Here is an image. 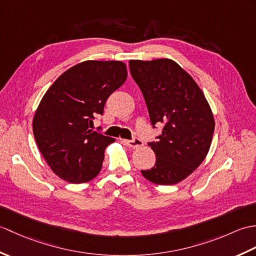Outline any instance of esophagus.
<instances>
[{"instance_id": "34e87169", "label": "esophagus", "mask_w": 256, "mask_h": 256, "mask_svg": "<svg viewBox=\"0 0 256 256\" xmlns=\"http://www.w3.org/2000/svg\"><path fill=\"white\" fill-rule=\"evenodd\" d=\"M125 144L130 146V148H138L143 145V140H140L138 138H134L133 140H125Z\"/></svg>"}]
</instances>
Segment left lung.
I'll use <instances>...</instances> for the list:
<instances>
[{
  "label": "left lung",
  "instance_id": "8db88e82",
  "mask_svg": "<svg viewBox=\"0 0 256 256\" xmlns=\"http://www.w3.org/2000/svg\"><path fill=\"white\" fill-rule=\"evenodd\" d=\"M128 64L152 125H164L156 140L148 143L156 155L155 165L140 172L150 182L175 184L208 154L214 132L211 108L194 80L170 59L130 60Z\"/></svg>",
  "mask_w": 256,
  "mask_h": 256
}]
</instances>
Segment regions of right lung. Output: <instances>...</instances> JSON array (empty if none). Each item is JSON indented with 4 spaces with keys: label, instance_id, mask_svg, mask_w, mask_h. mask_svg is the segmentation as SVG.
Here are the masks:
<instances>
[{
    "label": "right lung",
    "instance_id": "right-lung-1",
    "mask_svg": "<svg viewBox=\"0 0 256 256\" xmlns=\"http://www.w3.org/2000/svg\"><path fill=\"white\" fill-rule=\"evenodd\" d=\"M126 77L122 62H84L64 72L42 96L32 132L47 164L64 180L82 184L100 172L114 138L90 128Z\"/></svg>",
    "mask_w": 256,
    "mask_h": 256
}]
</instances>
